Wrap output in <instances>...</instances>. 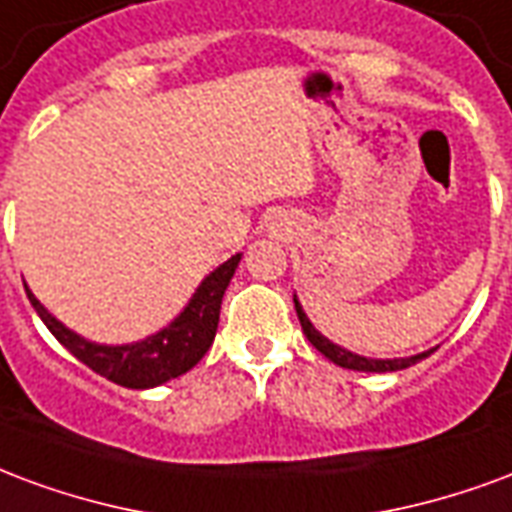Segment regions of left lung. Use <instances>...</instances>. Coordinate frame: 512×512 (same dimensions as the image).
Segmentation results:
<instances>
[{
  "mask_svg": "<svg viewBox=\"0 0 512 512\" xmlns=\"http://www.w3.org/2000/svg\"><path fill=\"white\" fill-rule=\"evenodd\" d=\"M294 308H297V316H300L305 338H308V341H311L313 346L327 357V360H333V363L341 365V368H352V371H374V374H382V371H404V368L420 363L423 357H428V354L434 352V349H431V352L414 354V357H404V360H371V357H360V354L346 352V349H341V346H335L333 341H327L319 330H313V324L308 322V316L302 313L297 297H294Z\"/></svg>",
  "mask_w": 512,
  "mask_h": 512,
  "instance_id": "8db88e82",
  "label": "left lung"
}]
</instances>
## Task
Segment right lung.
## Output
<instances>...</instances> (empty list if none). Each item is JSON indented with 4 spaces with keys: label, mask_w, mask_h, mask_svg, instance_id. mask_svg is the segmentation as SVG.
Listing matches in <instances>:
<instances>
[{
    "label": "right lung",
    "mask_w": 512,
    "mask_h": 512,
    "mask_svg": "<svg viewBox=\"0 0 512 512\" xmlns=\"http://www.w3.org/2000/svg\"><path fill=\"white\" fill-rule=\"evenodd\" d=\"M237 264H240V253L223 261L218 270L201 281L188 308L179 313L166 330L149 335L147 341L128 343V346H100V343L84 341L81 335L70 333L65 324H59L29 289H26V297L32 302L37 316L43 319V324L51 330V335L87 368L106 376L108 382L122 384L130 390H147V387H158L169 379L188 374L190 368L207 354L215 341V330H218L223 292H226Z\"/></svg>",
    "instance_id": "right-lung-1"
}]
</instances>
